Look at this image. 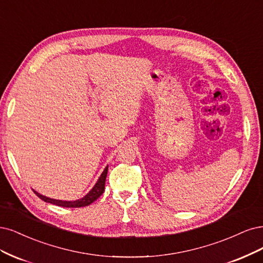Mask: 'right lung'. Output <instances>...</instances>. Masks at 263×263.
<instances>
[{"instance_id": "obj_1", "label": "right lung", "mask_w": 263, "mask_h": 263, "mask_svg": "<svg viewBox=\"0 0 263 263\" xmlns=\"http://www.w3.org/2000/svg\"><path fill=\"white\" fill-rule=\"evenodd\" d=\"M107 173H108V166L105 168V171L103 172V174L100 175L98 181L96 182V184L92 188L85 197L76 200V201H61V200H54V199H50L47 198L45 196H41L40 193L33 191L36 193V196L38 198H40L42 201L51 203V204H55L59 206H63V208H82V206H87L89 205L90 203H92L94 201H96L101 194L104 193L105 191V182H106V177H107Z\"/></svg>"}]
</instances>
